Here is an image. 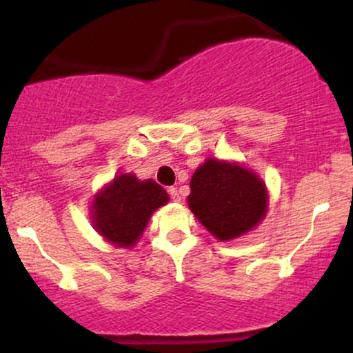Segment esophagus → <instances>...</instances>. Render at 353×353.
<instances>
[{
    "instance_id": "34e87169",
    "label": "esophagus",
    "mask_w": 353,
    "mask_h": 353,
    "mask_svg": "<svg viewBox=\"0 0 353 353\" xmlns=\"http://www.w3.org/2000/svg\"><path fill=\"white\" fill-rule=\"evenodd\" d=\"M169 196H171V199L172 201H181V194H179V190H177V188H169Z\"/></svg>"
}]
</instances>
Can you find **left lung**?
Returning <instances> with one entry per match:
<instances>
[{
  "mask_svg": "<svg viewBox=\"0 0 353 353\" xmlns=\"http://www.w3.org/2000/svg\"><path fill=\"white\" fill-rule=\"evenodd\" d=\"M188 204L212 236L229 241L262 221L265 185L241 165L208 159L190 179Z\"/></svg>",
  "mask_w": 353,
  "mask_h": 353,
  "instance_id": "8db88e82",
  "label": "left lung"
}]
</instances>
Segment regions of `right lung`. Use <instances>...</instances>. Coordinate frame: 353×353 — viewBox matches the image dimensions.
Masks as SVG:
<instances>
[{"instance_id":"right-lung-1","label":"right lung","mask_w":353,"mask_h":353,"mask_svg":"<svg viewBox=\"0 0 353 353\" xmlns=\"http://www.w3.org/2000/svg\"><path fill=\"white\" fill-rule=\"evenodd\" d=\"M168 201V192L157 182H141L132 174H121L96 196L92 219L109 242L131 247L144 232L151 214Z\"/></svg>"}]
</instances>
